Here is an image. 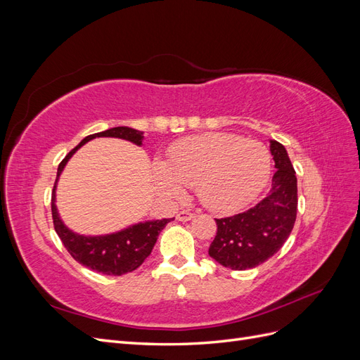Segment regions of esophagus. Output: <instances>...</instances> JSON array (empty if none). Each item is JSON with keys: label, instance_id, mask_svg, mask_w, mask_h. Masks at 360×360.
<instances>
[{"label": "esophagus", "instance_id": "34e87169", "mask_svg": "<svg viewBox=\"0 0 360 360\" xmlns=\"http://www.w3.org/2000/svg\"><path fill=\"white\" fill-rule=\"evenodd\" d=\"M193 216H195V213H192L189 210H181V212L177 213V219L181 221V222H188V221L192 219Z\"/></svg>", "mask_w": 360, "mask_h": 360}]
</instances>
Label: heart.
<instances>
[{"label": "heart", "mask_w": 360, "mask_h": 360, "mask_svg": "<svg viewBox=\"0 0 360 360\" xmlns=\"http://www.w3.org/2000/svg\"><path fill=\"white\" fill-rule=\"evenodd\" d=\"M270 172L271 156L263 143L219 132L179 141L167 162L153 163L163 195L179 198L184 186H195L207 209L219 213L248 207L266 188Z\"/></svg>", "instance_id": "heart-1"}]
</instances>
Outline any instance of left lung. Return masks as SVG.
I'll list each match as a JSON object with an SVG mask.
<instances>
[{
  "instance_id": "left-lung-1",
  "label": "left lung",
  "mask_w": 360,
  "mask_h": 360,
  "mask_svg": "<svg viewBox=\"0 0 360 360\" xmlns=\"http://www.w3.org/2000/svg\"><path fill=\"white\" fill-rule=\"evenodd\" d=\"M275 174L270 192L248 212L216 219L209 255L231 270H246L274 257L288 238L297 214V179L285 147L270 139Z\"/></svg>"
}]
</instances>
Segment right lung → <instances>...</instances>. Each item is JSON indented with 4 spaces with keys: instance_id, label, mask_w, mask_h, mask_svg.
<instances>
[{
    "instance_id": "obj_1",
    "label": "right lung",
    "mask_w": 360,
    "mask_h": 360,
    "mask_svg": "<svg viewBox=\"0 0 360 360\" xmlns=\"http://www.w3.org/2000/svg\"><path fill=\"white\" fill-rule=\"evenodd\" d=\"M94 138H120L141 147L144 143V132L127 126H118L103 130V132L99 134L85 136L58 165L57 180L56 184H53L51 202L52 219L63 245L66 246L69 254L78 261V263L94 271H101L103 275L122 276L124 274H129V271H134L144 263V259L151 254V250H153L160 231L165 228L168 222H171V219L138 222L134 225H129L127 228H123V230L120 231L101 236H85L75 233L63 222L56 204L57 183L60 180L64 167L68 165L69 159L84 144H86Z\"/></svg>"
}]
</instances>
